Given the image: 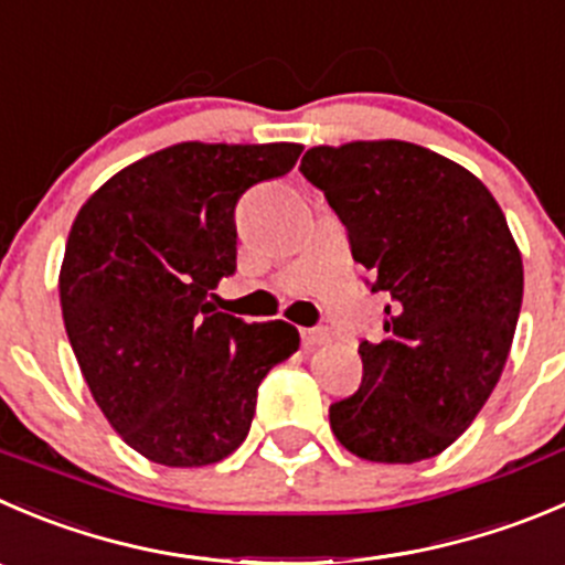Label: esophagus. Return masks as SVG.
Listing matches in <instances>:
<instances>
[{"instance_id":"34e87169","label":"esophagus","mask_w":565,"mask_h":565,"mask_svg":"<svg viewBox=\"0 0 565 565\" xmlns=\"http://www.w3.org/2000/svg\"><path fill=\"white\" fill-rule=\"evenodd\" d=\"M300 339H303L306 348H317V344H326L331 339V331L328 328H303Z\"/></svg>"}]
</instances>
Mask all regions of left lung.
Returning a JSON list of instances; mask_svg holds the SVG:
<instances>
[{"mask_svg":"<svg viewBox=\"0 0 565 565\" xmlns=\"http://www.w3.org/2000/svg\"><path fill=\"white\" fill-rule=\"evenodd\" d=\"M300 173L342 221L366 287L388 298L383 337L359 342V392L328 408L333 436L377 463L439 456L511 353L524 270L505 215L467 168L403 140L317 146Z\"/></svg>","mask_w":565,"mask_h":565,"instance_id":"8db88e82","label":"left lung"}]
</instances>
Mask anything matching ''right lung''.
Masks as SVG:
<instances>
[{
	"label": "right lung",
	"instance_id": "right-lung-1",
	"mask_svg": "<svg viewBox=\"0 0 565 565\" xmlns=\"http://www.w3.org/2000/svg\"><path fill=\"white\" fill-rule=\"evenodd\" d=\"M303 146L179 143L115 173L71 226L60 270L68 342L126 445L206 467L245 441L267 372L298 350L284 320L217 311L237 270L239 195L292 171Z\"/></svg>",
	"mask_w": 565,
	"mask_h": 565
}]
</instances>
